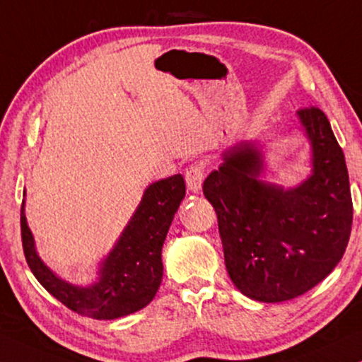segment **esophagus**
<instances>
[{
  "label": "esophagus",
  "mask_w": 362,
  "mask_h": 362,
  "mask_svg": "<svg viewBox=\"0 0 362 362\" xmlns=\"http://www.w3.org/2000/svg\"><path fill=\"white\" fill-rule=\"evenodd\" d=\"M185 177H186L187 189L191 192H199L202 186V180H204V166L194 165L187 168Z\"/></svg>",
  "instance_id": "1"
}]
</instances>
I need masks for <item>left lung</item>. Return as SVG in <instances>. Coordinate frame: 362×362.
Masks as SVG:
<instances>
[{"label":"left lung","mask_w":362,"mask_h":362,"mask_svg":"<svg viewBox=\"0 0 362 362\" xmlns=\"http://www.w3.org/2000/svg\"><path fill=\"white\" fill-rule=\"evenodd\" d=\"M313 153V173L284 189L259 180L264 156L242 141L222 155L206 177V199L216 209L232 284L245 296L279 303L326 279L348 245L353 199L344 155L318 107L298 110Z\"/></svg>","instance_id":"8db88e82"}]
</instances>
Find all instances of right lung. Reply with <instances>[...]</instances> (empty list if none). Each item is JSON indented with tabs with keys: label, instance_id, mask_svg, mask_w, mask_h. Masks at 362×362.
I'll use <instances>...</instances> for the list:
<instances>
[{
	"label": "right lung",
	"instance_id": "add662e5",
	"mask_svg": "<svg viewBox=\"0 0 362 362\" xmlns=\"http://www.w3.org/2000/svg\"><path fill=\"white\" fill-rule=\"evenodd\" d=\"M186 194L185 177L175 175L146 187L120 239L100 264L98 281L76 286L59 279L39 259L21 206V239L29 269L39 284L69 310L93 320H115L145 308L163 279L161 249L173 217Z\"/></svg>",
	"mask_w": 362,
	"mask_h": 362
}]
</instances>
